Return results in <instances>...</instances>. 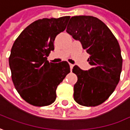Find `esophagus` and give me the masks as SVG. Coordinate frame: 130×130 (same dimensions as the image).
I'll list each match as a JSON object with an SVG mask.
<instances>
[{"label":"esophagus","instance_id":"obj_1","mask_svg":"<svg viewBox=\"0 0 130 130\" xmlns=\"http://www.w3.org/2000/svg\"><path fill=\"white\" fill-rule=\"evenodd\" d=\"M74 67V65H73V64H70V70H72V69H73V68Z\"/></svg>","mask_w":130,"mask_h":130}]
</instances>
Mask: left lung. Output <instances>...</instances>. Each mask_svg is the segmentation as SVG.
<instances>
[{"label": "left lung", "mask_w": 130, "mask_h": 130, "mask_svg": "<svg viewBox=\"0 0 130 130\" xmlns=\"http://www.w3.org/2000/svg\"><path fill=\"white\" fill-rule=\"evenodd\" d=\"M66 31L81 42L90 55L88 62L92 66L88 70L73 67L78 77L74 100L85 106L100 105L114 92L120 79L122 57L118 41L103 21L91 16L72 17Z\"/></svg>", "instance_id": "left-lung-1"}]
</instances>
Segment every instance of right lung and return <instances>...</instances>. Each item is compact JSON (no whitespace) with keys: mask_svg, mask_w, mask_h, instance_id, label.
Listing matches in <instances>:
<instances>
[{"mask_svg":"<svg viewBox=\"0 0 130 130\" xmlns=\"http://www.w3.org/2000/svg\"><path fill=\"white\" fill-rule=\"evenodd\" d=\"M70 16L42 19L29 25L15 40L9 57L11 78L16 91L27 103L50 105L57 86L70 72L68 62L47 60L56 36L66 28Z\"/></svg>","mask_w":130,"mask_h":130,"instance_id":"add662e5","label":"right lung"}]
</instances>
